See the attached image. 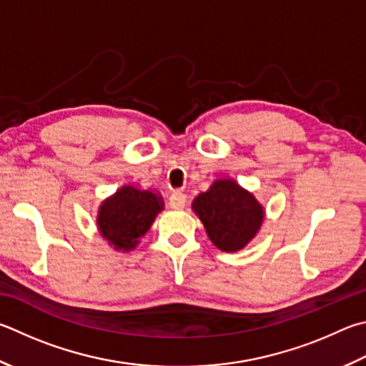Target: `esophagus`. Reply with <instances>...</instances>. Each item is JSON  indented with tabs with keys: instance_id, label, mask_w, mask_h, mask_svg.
Instances as JSON below:
<instances>
[{
	"instance_id": "esophagus-1",
	"label": "esophagus",
	"mask_w": 366,
	"mask_h": 366,
	"mask_svg": "<svg viewBox=\"0 0 366 366\" xmlns=\"http://www.w3.org/2000/svg\"><path fill=\"white\" fill-rule=\"evenodd\" d=\"M169 206L172 209H182L185 206V195L181 192H176L169 197Z\"/></svg>"
}]
</instances>
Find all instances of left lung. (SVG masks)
<instances>
[{
	"mask_svg": "<svg viewBox=\"0 0 366 366\" xmlns=\"http://www.w3.org/2000/svg\"><path fill=\"white\" fill-rule=\"evenodd\" d=\"M206 235L216 248L225 252L243 249L257 235L265 217L264 206L252 192L235 179L219 177L192 202Z\"/></svg>",
	"mask_w": 366,
	"mask_h": 366,
	"instance_id": "1",
	"label": "left lung"
}]
</instances>
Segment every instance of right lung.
<instances>
[{
	"mask_svg": "<svg viewBox=\"0 0 366 366\" xmlns=\"http://www.w3.org/2000/svg\"><path fill=\"white\" fill-rule=\"evenodd\" d=\"M163 209V197L157 190L124 184L99 206L97 230L109 247L128 252L141 243Z\"/></svg>",
	"mask_w": 366,
	"mask_h": 366,
	"instance_id": "obj_1",
	"label": "right lung"
}]
</instances>
